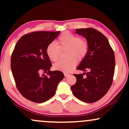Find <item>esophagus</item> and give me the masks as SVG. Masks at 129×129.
<instances>
[{
  "label": "esophagus",
  "mask_w": 129,
  "mask_h": 129,
  "mask_svg": "<svg viewBox=\"0 0 129 129\" xmlns=\"http://www.w3.org/2000/svg\"><path fill=\"white\" fill-rule=\"evenodd\" d=\"M64 76H65V77H67V76H69V74L66 73H64Z\"/></svg>",
  "instance_id": "obj_1"
}]
</instances>
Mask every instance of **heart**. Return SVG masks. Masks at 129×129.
Segmentation results:
<instances>
[{
    "label": "heart",
    "mask_w": 129,
    "mask_h": 129,
    "mask_svg": "<svg viewBox=\"0 0 129 129\" xmlns=\"http://www.w3.org/2000/svg\"><path fill=\"white\" fill-rule=\"evenodd\" d=\"M59 47L68 49L66 60H59L55 63L53 68L55 70L69 73L76 66L77 60L80 61L87 55L88 44L87 42L81 40L80 37L70 32H64L59 37L56 42H52L48 45L46 52L50 59L56 61L58 59Z\"/></svg>",
    "instance_id": "1"
}]
</instances>
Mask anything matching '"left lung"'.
<instances>
[{
	"label": "left lung",
	"mask_w": 129,
	"mask_h": 129,
	"mask_svg": "<svg viewBox=\"0 0 129 129\" xmlns=\"http://www.w3.org/2000/svg\"><path fill=\"white\" fill-rule=\"evenodd\" d=\"M76 33L86 38L89 49L77 68L85 73L74 74L76 82L71 89L79 100L94 103L102 99L111 86L115 66L114 52L106 37L95 29H77ZM86 70L88 72L85 73Z\"/></svg>",
	"instance_id": "1"
}]
</instances>
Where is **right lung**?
Listing matches in <instances>:
<instances>
[{
    "label": "right lung",
    "instance_id": "obj_1",
    "mask_svg": "<svg viewBox=\"0 0 129 129\" xmlns=\"http://www.w3.org/2000/svg\"><path fill=\"white\" fill-rule=\"evenodd\" d=\"M60 31H38L20 38L11 58V67L16 86L24 98L41 103L52 98L59 83L64 77L58 70L50 71L52 63L46 49ZM42 71L47 75H41Z\"/></svg>",
    "mask_w": 129,
    "mask_h": 129
}]
</instances>
